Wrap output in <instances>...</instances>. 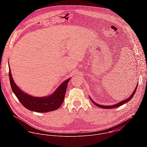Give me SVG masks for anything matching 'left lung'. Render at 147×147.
<instances>
[{
    "label": "left lung",
    "mask_w": 147,
    "mask_h": 147,
    "mask_svg": "<svg viewBox=\"0 0 147 147\" xmlns=\"http://www.w3.org/2000/svg\"><path fill=\"white\" fill-rule=\"evenodd\" d=\"M137 87H138V85H137V86H136V88H135V90H134V92L132 93V94L131 95V96H130L129 97H128L127 99H126V100H124V101H121V102H119V103H118V104H117L111 105V106H103V105L97 104H96V102H94V101H93L90 98V99L91 100L92 102L94 104H95V105H96L97 106H98V107H100V108H103V109H111V108H115V107H119V106H121V105H123L124 104H126V103H127V102H128L129 101H130V100L132 99V97L134 96V94H135V92H136V90Z\"/></svg>",
    "instance_id": "1"
}]
</instances>
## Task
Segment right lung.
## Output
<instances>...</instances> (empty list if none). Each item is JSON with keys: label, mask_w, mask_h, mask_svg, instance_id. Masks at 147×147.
I'll list each match as a JSON object with an SVG mask.
<instances>
[{"label": "right lung", "mask_w": 147, "mask_h": 147, "mask_svg": "<svg viewBox=\"0 0 147 147\" xmlns=\"http://www.w3.org/2000/svg\"><path fill=\"white\" fill-rule=\"evenodd\" d=\"M9 78L12 90L21 104L27 109L38 113L55 110L62 105L64 101L67 85L71 79L69 78L65 80L51 96L45 97H35L25 93L18 88L13 82L9 67Z\"/></svg>", "instance_id": "1"}]
</instances>
